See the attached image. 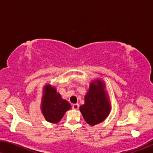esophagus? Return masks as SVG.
Returning <instances> with one entry per match:
<instances>
[{
	"label": "esophagus",
	"instance_id": "obj_1",
	"mask_svg": "<svg viewBox=\"0 0 153 153\" xmlns=\"http://www.w3.org/2000/svg\"><path fill=\"white\" fill-rule=\"evenodd\" d=\"M72 108L74 109H77L79 108V105L76 103V104H74L72 105Z\"/></svg>",
	"mask_w": 153,
	"mask_h": 153
}]
</instances>
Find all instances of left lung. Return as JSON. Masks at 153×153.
Returning a JSON list of instances; mask_svg holds the SVG:
<instances>
[{"mask_svg":"<svg viewBox=\"0 0 153 153\" xmlns=\"http://www.w3.org/2000/svg\"><path fill=\"white\" fill-rule=\"evenodd\" d=\"M98 85L91 83L85 96V104L79 107L82 117L90 126L100 123L108 116L110 107L104 91V85L98 80Z\"/></svg>","mask_w":153,"mask_h":153,"instance_id":"left-lung-1","label":"left lung"}]
</instances>
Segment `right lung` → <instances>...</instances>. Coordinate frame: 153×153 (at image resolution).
<instances>
[{"label":"right lung","mask_w":153,"mask_h":153,"mask_svg":"<svg viewBox=\"0 0 153 153\" xmlns=\"http://www.w3.org/2000/svg\"><path fill=\"white\" fill-rule=\"evenodd\" d=\"M44 89L42 113L46 120L57 123L64 117L66 111L70 109L71 105L63 100L56 89L50 85H46Z\"/></svg>","instance_id":"add662e5"}]
</instances>
